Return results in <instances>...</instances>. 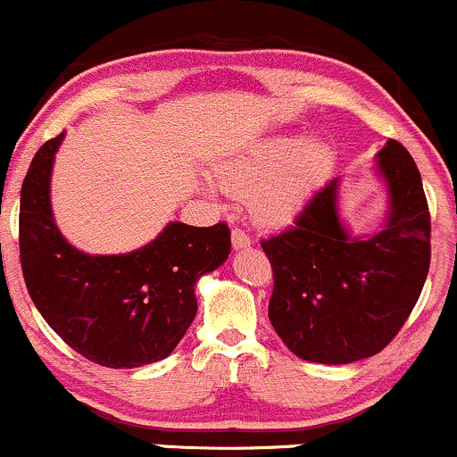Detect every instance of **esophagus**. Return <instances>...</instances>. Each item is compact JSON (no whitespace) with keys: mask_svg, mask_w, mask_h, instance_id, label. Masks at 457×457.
I'll return each mask as SVG.
<instances>
[{"mask_svg":"<svg viewBox=\"0 0 457 457\" xmlns=\"http://www.w3.org/2000/svg\"><path fill=\"white\" fill-rule=\"evenodd\" d=\"M232 247L237 249V252L252 247V238H249L243 229H232Z\"/></svg>","mask_w":457,"mask_h":457,"instance_id":"esophagus-1","label":"esophagus"}]
</instances>
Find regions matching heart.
I'll list each match as a JSON object with an SVG mask.
<instances>
[{
	"mask_svg": "<svg viewBox=\"0 0 457 457\" xmlns=\"http://www.w3.org/2000/svg\"><path fill=\"white\" fill-rule=\"evenodd\" d=\"M332 164L334 149L328 140L279 134L220 160L212 178L220 190L247 202L258 228L282 229L302 214Z\"/></svg>",
	"mask_w": 457,
	"mask_h": 457,
	"instance_id": "heart-1",
	"label": "heart"
}]
</instances>
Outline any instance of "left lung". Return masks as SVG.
<instances>
[{"label": "left lung", "mask_w": 457, "mask_h": 457, "mask_svg": "<svg viewBox=\"0 0 457 457\" xmlns=\"http://www.w3.org/2000/svg\"><path fill=\"white\" fill-rule=\"evenodd\" d=\"M386 188L379 232L340 217V178L312 195L293 229L262 240L273 267L269 319L297 358L351 364L379 353L412 312L429 270V210L412 155L388 140L375 155Z\"/></svg>", "instance_id": "8db88e82"}]
</instances>
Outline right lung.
Segmentation results:
<instances>
[{
	"label": "right lung",
	"instance_id": "add662e5",
	"mask_svg": "<svg viewBox=\"0 0 457 457\" xmlns=\"http://www.w3.org/2000/svg\"><path fill=\"white\" fill-rule=\"evenodd\" d=\"M64 132L47 140L21 187L19 249L28 293L49 328L90 362L134 369L178 347L197 314L195 286L228 260L229 228L171 220L128 253L90 255L58 229L52 171Z\"/></svg>",
	"mask_w": 457,
	"mask_h": 457
}]
</instances>
